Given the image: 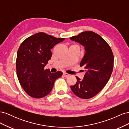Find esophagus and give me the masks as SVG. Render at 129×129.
<instances>
[{"label":"esophagus","mask_w":129,"mask_h":129,"mask_svg":"<svg viewBox=\"0 0 129 129\" xmlns=\"http://www.w3.org/2000/svg\"><path fill=\"white\" fill-rule=\"evenodd\" d=\"M63 75L64 77H68V76H69V74H67V73H63Z\"/></svg>","instance_id":"34e87169"}]
</instances>
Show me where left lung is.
Listing matches in <instances>:
<instances>
[{
    "label": "left lung",
    "mask_w": 129,
    "mask_h": 129,
    "mask_svg": "<svg viewBox=\"0 0 129 129\" xmlns=\"http://www.w3.org/2000/svg\"><path fill=\"white\" fill-rule=\"evenodd\" d=\"M70 39L84 46L85 51L80 62V66L85 72L83 79L76 77V83L71 88L81 99L92 98L110 79L114 67L112 50L102 37L92 31H85Z\"/></svg>",
    "instance_id": "obj_1"
}]
</instances>
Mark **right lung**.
Segmentation results:
<instances>
[{
  "label": "right lung",
  "instance_id": "add662e5",
  "mask_svg": "<svg viewBox=\"0 0 129 129\" xmlns=\"http://www.w3.org/2000/svg\"><path fill=\"white\" fill-rule=\"evenodd\" d=\"M64 40L40 32L27 38L18 49L17 74L22 88L29 96L42 98L51 91L55 80L62 75L52 73L45 67L52 57L50 49Z\"/></svg>",
  "mask_w": 129,
  "mask_h": 129
}]
</instances>
